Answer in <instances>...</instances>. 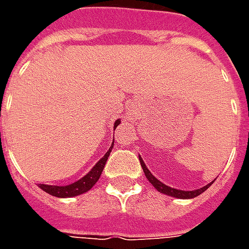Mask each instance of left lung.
Listing matches in <instances>:
<instances>
[{
  "label": "left lung",
  "instance_id": "left-lung-1",
  "mask_svg": "<svg viewBox=\"0 0 249 249\" xmlns=\"http://www.w3.org/2000/svg\"><path fill=\"white\" fill-rule=\"evenodd\" d=\"M140 164H141V167H142V171H144V173H145V178L149 180V183L156 188L157 191H159L160 193H164V195H168V196H172V197H178V198L196 197V196H198V195H201L204 191H207V189L212 185V183H213V181H212V183H209L208 185L200 188V189H196V191H181V189H175V188H171V187H168V185H165V184H162L160 180H157V178L152 175L151 171L146 168L145 162L142 161V159H141V157H140Z\"/></svg>",
  "mask_w": 249,
  "mask_h": 249
}]
</instances>
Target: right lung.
Wrapping results in <instances>:
<instances>
[{
    "mask_svg": "<svg viewBox=\"0 0 249 249\" xmlns=\"http://www.w3.org/2000/svg\"><path fill=\"white\" fill-rule=\"evenodd\" d=\"M120 124V120H116L114 121V128ZM112 148H113V142L109 148V151L104 155V157H101L97 161V164L90 169V172H88L82 178H80L78 181L73 184H69V185H64V187H60V185H46V184H40V188L42 191H45L46 193H49L52 196H56V197H74V196H78V195H82V193L88 192L90 188L97 183V180L101 176V172L104 171V167H105V162L108 160L109 153L112 152Z\"/></svg>",
    "mask_w": 249,
    "mask_h": 249,
    "instance_id": "obj_1",
    "label": "right lung"
}]
</instances>
